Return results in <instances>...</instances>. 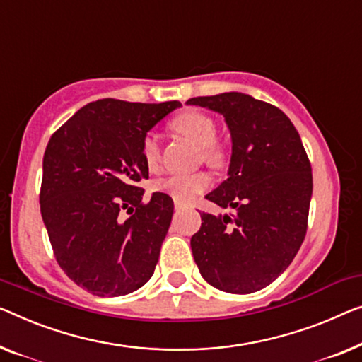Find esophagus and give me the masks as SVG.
<instances>
[{
    "mask_svg": "<svg viewBox=\"0 0 362 362\" xmlns=\"http://www.w3.org/2000/svg\"><path fill=\"white\" fill-rule=\"evenodd\" d=\"M185 208H187V204H183L180 202H175V209H177V211H182V209H185Z\"/></svg>",
    "mask_w": 362,
    "mask_h": 362,
    "instance_id": "obj_1",
    "label": "esophagus"
}]
</instances>
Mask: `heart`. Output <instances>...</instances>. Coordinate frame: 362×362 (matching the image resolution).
I'll use <instances>...</instances> for the list:
<instances>
[{"label": "heart", "instance_id": "b5f03b06", "mask_svg": "<svg viewBox=\"0 0 362 362\" xmlns=\"http://www.w3.org/2000/svg\"><path fill=\"white\" fill-rule=\"evenodd\" d=\"M170 127L174 132L192 139L202 149V159L209 165H219L223 163V149L214 141L218 127L208 113L198 110H187L172 120ZM143 159L149 169H156L160 160L159 138L154 133H148L141 144ZM211 185V179L204 172L195 174H174L154 183V188L169 195L180 203H188L199 193H203Z\"/></svg>", "mask_w": 362, "mask_h": 362}]
</instances>
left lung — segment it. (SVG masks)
Returning a JSON list of instances; mask_svg holds the SVG:
<instances>
[{
    "label": "left lung",
    "instance_id": "left-lung-1",
    "mask_svg": "<svg viewBox=\"0 0 362 362\" xmlns=\"http://www.w3.org/2000/svg\"><path fill=\"white\" fill-rule=\"evenodd\" d=\"M229 128L228 179L206 198L230 214L202 213L190 245L199 273L216 289L250 294L267 288L299 252L312 198V167L284 113L249 94L193 97Z\"/></svg>",
    "mask_w": 362,
    "mask_h": 362
}]
</instances>
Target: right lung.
<instances>
[{
    "label": "right lung",
    "instance_id": "add662e5",
    "mask_svg": "<svg viewBox=\"0 0 362 362\" xmlns=\"http://www.w3.org/2000/svg\"><path fill=\"white\" fill-rule=\"evenodd\" d=\"M180 102L138 104L100 99L52 134L43 154L40 213L58 265L90 294L117 298L153 276L174 202L154 192L143 138ZM132 216L122 218V211Z\"/></svg>",
    "mask_w": 362,
    "mask_h": 362
}]
</instances>
